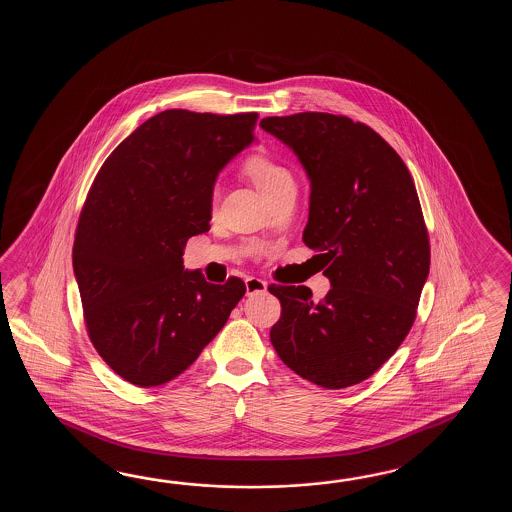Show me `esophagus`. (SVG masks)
Wrapping results in <instances>:
<instances>
[{"label": "esophagus", "mask_w": 512, "mask_h": 512, "mask_svg": "<svg viewBox=\"0 0 512 512\" xmlns=\"http://www.w3.org/2000/svg\"><path fill=\"white\" fill-rule=\"evenodd\" d=\"M245 287H247V296H252V294L265 293L267 291V282L251 276V278L245 280Z\"/></svg>", "instance_id": "obj_1"}]
</instances>
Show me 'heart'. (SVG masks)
Returning a JSON list of instances; mask_svg holds the SVG:
<instances>
[{
    "mask_svg": "<svg viewBox=\"0 0 512 512\" xmlns=\"http://www.w3.org/2000/svg\"><path fill=\"white\" fill-rule=\"evenodd\" d=\"M243 172L267 199H272L285 188L294 186V177L289 168L274 161L269 155H252L243 166Z\"/></svg>",
    "mask_w": 512,
    "mask_h": 512,
    "instance_id": "b5f03b06",
    "label": "heart"
}]
</instances>
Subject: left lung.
<instances>
[{"label":"left lung","mask_w":512,"mask_h":512,"mask_svg":"<svg viewBox=\"0 0 512 512\" xmlns=\"http://www.w3.org/2000/svg\"><path fill=\"white\" fill-rule=\"evenodd\" d=\"M261 130L293 150L311 183L305 245L331 289L271 285L282 316L271 342L287 368L327 390L366 381L414 324L430 243L412 175L366 124L331 113L267 117Z\"/></svg>","instance_id":"obj_1"}]
</instances>
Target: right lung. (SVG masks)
Returning a JSON list of instances; mask_svg holds the SVG:
<instances>
[{
  "label": "right lung",
  "instance_id": "right-lung-1",
  "mask_svg": "<svg viewBox=\"0 0 512 512\" xmlns=\"http://www.w3.org/2000/svg\"><path fill=\"white\" fill-rule=\"evenodd\" d=\"M258 113L166 109L102 164L78 219L73 271L87 333L111 370L141 388L196 362L245 283L186 271L188 238L210 229L219 172L256 141Z\"/></svg>",
  "mask_w": 512,
  "mask_h": 512
}]
</instances>
